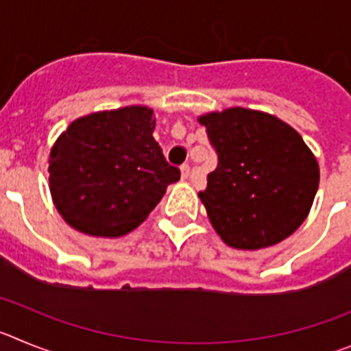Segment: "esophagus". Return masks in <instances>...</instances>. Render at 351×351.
I'll use <instances>...</instances> for the list:
<instances>
[{"instance_id":"34e87169","label":"esophagus","mask_w":351,"mask_h":351,"mask_svg":"<svg viewBox=\"0 0 351 351\" xmlns=\"http://www.w3.org/2000/svg\"><path fill=\"white\" fill-rule=\"evenodd\" d=\"M180 171H182V178H189V175H191V166L189 164H182Z\"/></svg>"}]
</instances>
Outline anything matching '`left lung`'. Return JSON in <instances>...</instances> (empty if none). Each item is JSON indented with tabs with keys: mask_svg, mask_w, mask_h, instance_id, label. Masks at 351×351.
<instances>
[{
	"mask_svg": "<svg viewBox=\"0 0 351 351\" xmlns=\"http://www.w3.org/2000/svg\"><path fill=\"white\" fill-rule=\"evenodd\" d=\"M217 168L199 197L220 238L258 250L304 222L318 189L317 159L295 129L267 113L229 108L203 115Z\"/></svg>",
	"mask_w": 351,
	"mask_h": 351,
	"instance_id": "8db88e82",
	"label": "left lung"
}]
</instances>
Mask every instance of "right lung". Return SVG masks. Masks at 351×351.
I'll use <instances>...</instances> for the list:
<instances>
[{
	"instance_id": "1",
	"label": "right lung",
	"mask_w": 351,
	"mask_h": 351,
	"mask_svg": "<svg viewBox=\"0 0 351 351\" xmlns=\"http://www.w3.org/2000/svg\"><path fill=\"white\" fill-rule=\"evenodd\" d=\"M154 112L125 106L82 117L52 147L50 192L69 226L93 236H124L162 199L180 169L154 140Z\"/></svg>"
}]
</instances>
